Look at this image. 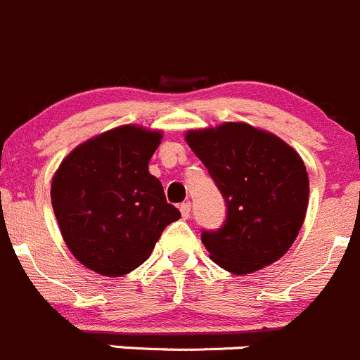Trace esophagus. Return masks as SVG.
<instances>
[{"label":"esophagus","instance_id":"esophagus-1","mask_svg":"<svg viewBox=\"0 0 360 360\" xmlns=\"http://www.w3.org/2000/svg\"><path fill=\"white\" fill-rule=\"evenodd\" d=\"M181 210V214H183V218H188L191 214V204L190 202H183L179 206Z\"/></svg>","mask_w":360,"mask_h":360}]
</instances>
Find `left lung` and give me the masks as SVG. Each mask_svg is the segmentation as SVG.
Wrapping results in <instances>:
<instances>
[{
    "label": "left lung",
    "mask_w": 360,
    "mask_h": 360,
    "mask_svg": "<svg viewBox=\"0 0 360 360\" xmlns=\"http://www.w3.org/2000/svg\"><path fill=\"white\" fill-rule=\"evenodd\" d=\"M186 142L226 200L224 226L202 231L211 259L236 275L281 259L309 202L307 170L297 150L243 122L190 131Z\"/></svg>",
    "instance_id": "8db88e82"
}]
</instances>
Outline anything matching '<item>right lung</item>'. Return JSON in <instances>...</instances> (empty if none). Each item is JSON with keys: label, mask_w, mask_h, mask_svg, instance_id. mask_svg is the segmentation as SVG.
Masks as SVG:
<instances>
[{"label": "right lung", "mask_w": 360, "mask_h": 360, "mask_svg": "<svg viewBox=\"0 0 360 360\" xmlns=\"http://www.w3.org/2000/svg\"><path fill=\"white\" fill-rule=\"evenodd\" d=\"M160 131L120 126L78 146L56 170L51 202L63 241L90 270L120 277L146 263L179 220L149 161Z\"/></svg>", "instance_id": "1"}]
</instances>
